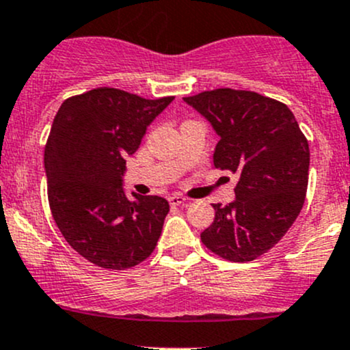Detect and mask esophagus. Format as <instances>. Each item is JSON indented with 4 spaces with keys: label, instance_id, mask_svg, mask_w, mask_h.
<instances>
[{
    "label": "esophagus",
    "instance_id": "esophagus-1",
    "mask_svg": "<svg viewBox=\"0 0 350 350\" xmlns=\"http://www.w3.org/2000/svg\"><path fill=\"white\" fill-rule=\"evenodd\" d=\"M186 201H188V198L179 196V195H172L169 198V204H171V206H181V204H185Z\"/></svg>",
    "mask_w": 350,
    "mask_h": 350
}]
</instances>
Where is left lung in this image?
<instances>
[{
  "label": "left lung",
  "instance_id": "8db88e82",
  "mask_svg": "<svg viewBox=\"0 0 350 350\" xmlns=\"http://www.w3.org/2000/svg\"><path fill=\"white\" fill-rule=\"evenodd\" d=\"M220 137L215 167L239 174L235 200L213 204L201 242L224 259L247 262L273 249L301 211L308 140L291 109L254 91L220 88L185 98Z\"/></svg>",
  "mask_w": 350,
  "mask_h": 350
}]
</instances>
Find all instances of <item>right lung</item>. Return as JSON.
<instances>
[{"instance_id":"obj_1","label":"right lung","mask_w":350,"mask_h":350,"mask_svg":"<svg viewBox=\"0 0 350 350\" xmlns=\"http://www.w3.org/2000/svg\"><path fill=\"white\" fill-rule=\"evenodd\" d=\"M174 96L146 100L115 88L67 98L45 146L52 217L77 254L105 269H129L154 252L167 200L125 195V159Z\"/></svg>"}]
</instances>
